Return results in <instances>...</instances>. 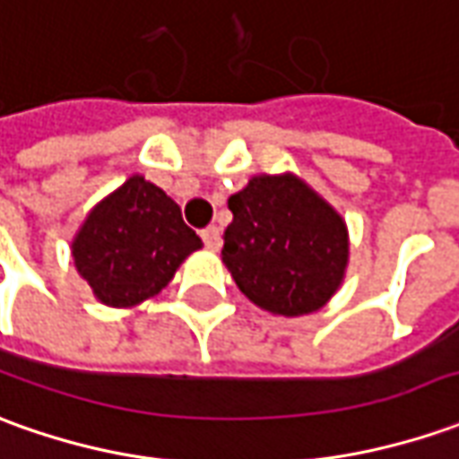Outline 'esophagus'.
Returning <instances> with one entry per match:
<instances>
[{"mask_svg":"<svg viewBox=\"0 0 459 459\" xmlns=\"http://www.w3.org/2000/svg\"><path fill=\"white\" fill-rule=\"evenodd\" d=\"M201 236H204V243L211 251H218V248H221V230H218L216 226H208L205 230H201Z\"/></svg>","mask_w":459,"mask_h":459,"instance_id":"1","label":"esophagus"}]
</instances>
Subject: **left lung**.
I'll return each mask as SVG.
<instances>
[{
	"label": "left lung",
	"instance_id": "1",
	"mask_svg": "<svg viewBox=\"0 0 459 459\" xmlns=\"http://www.w3.org/2000/svg\"><path fill=\"white\" fill-rule=\"evenodd\" d=\"M221 258L241 294L276 316L319 311L349 266L347 221L294 173H261L229 198Z\"/></svg>",
	"mask_w": 459,
	"mask_h": 459
}]
</instances>
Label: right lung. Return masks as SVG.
<instances>
[{
    "label": "right lung",
    "mask_w": 459,
    "mask_h": 459,
    "mask_svg": "<svg viewBox=\"0 0 459 459\" xmlns=\"http://www.w3.org/2000/svg\"><path fill=\"white\" fill-rule=\"evenodd\" d=\"M204 241L163 188L130 176L90 211L73 238L74 269L100 304L133 308L160 294Z\"/></svg>",
    "instance_id": "obj_1"
}]
</instances>
